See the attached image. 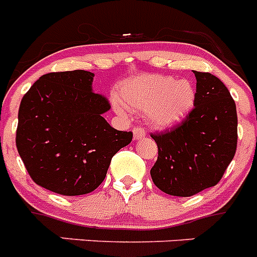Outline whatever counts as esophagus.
Segmentation results:
<instances>
[{
    "instance_id": "esophagus-1",
    "label": "esophagus",
    "mask_w": 257,
    "mask_h": 257,
    "mask_svg": "<svg viewBox=\"0 0 257 257\" xmlns=\"http://www.w3.org/2000/svg\"><path fill=\"white\" fill-rule=\"evenodd\" d=\"M133 134H134V139L135 140H140V139H143V138H145L144 128H140V127H136V128H134Z\"/></svg>"
}]
</instances>
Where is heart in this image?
Returning <instances> with one entry per match:
<instances>
[{
  "label": "heart",
  "instance_id": "obj_1",
  "mask_svg": "<svg viewBox=\"0 0 257 257\" xmlns=\"http://www.w3.org/2000/svg\"><path fill=\"white\" fill-rule=\"evenodd\" d=\"M196 87L189 79H175L163 74H144L122 83L115 112L127 117L131 112H145L156 130H169L180 124L196 104Z\"/></svg>",
  "mask_w": 257,
  "mask_h": 257
}]
</instances>
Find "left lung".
Masks as SVG:
<instances>
[{
  "mask_svg": "<svg viewBox=\"0 0 257 257\" xmlns=\"http://www.w3.org/2000/svg\"><path fill=\"white\" fill-rule=\"evenodd\" d=\"M193 73L194 109L174 130L152 135L158 145L152 180L170 196L190 197L215 187L237 149V109L230 92L213 74Z\"/></svg>",
  "mask_w": 257,
  "mask_h": 257,
  "instance_id": "obj_1",
  "label": "left lung"
}]
</instances>
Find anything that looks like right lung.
Masks as SVG:
<instances>
[{
	"label": "right lung",
	"instance_id": "add662e5",
	"mask_svg": "<svg viewBox=\"0 0 257 257\" xmlns=\"http://www.w3.org/2000/svg\"><path fill=\"white\" fill-rule=\"evenodd\" d=\"M94 76L81 69L44 74L20 103V158L32 180L61 196L96 189L112 157L133 140L103 117L110 105L92 90Z\"/></svg>",
	"mask_w": 257,
	"mask_h": 257
}]
</instances>
